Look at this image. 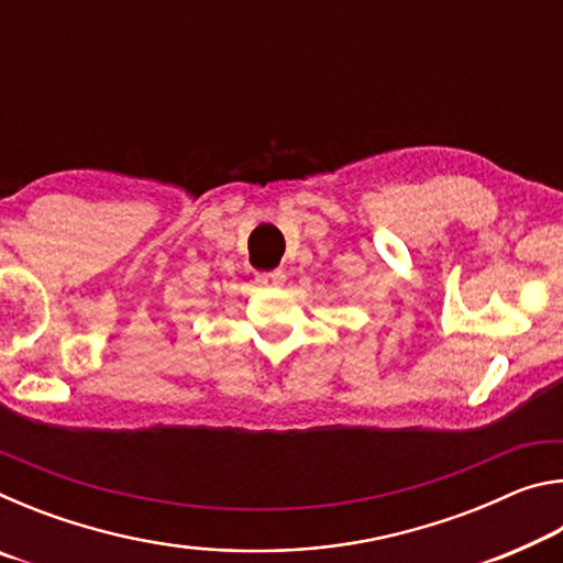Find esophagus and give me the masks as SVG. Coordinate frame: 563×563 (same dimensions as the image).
I'll return each instance as SVG.
<instances>
[{
    "mask_svg": "<svg viewBox=\"0 0 563 563\" xmlns=\"http://www.w3.org/2000/svg\"><path fill=\"white\" fill-rule=\"evenodd\" d=\"M255 280L261 285H268V288H278V285L285 283V273L283 271H268V273H255Z\"/></svg>",
    "mask_w": 563,
    "mask_h": 563,
    "instance_id": "34e87169",
    "label": "esophagus"
}]
</instances>
